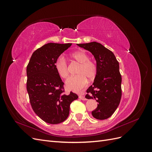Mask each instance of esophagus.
Wrapping results in <instances>:
<instances>
[{"instance_id": "esophagus-1", "label": "esophagus", "mask_w": 152, "mask_h": 152, "mask_svg": "<svg viewBox=\"0 0 152 152\" xmlns=\"http://www.w3.org/2000/svg\"><path fill=\"white\" fill-rule=\"evenodd\" d=\"M79 98H80V99H82V100H86V99H87L85 98V96H82V95H80V96H79Z\"/></svg>"}]
</instances>
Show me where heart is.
<instances>
[{"instance_id":"b5f03b06","label":"heart","mask_w":152,"mask_h":152,"mask_svg":"<svg viewBox=\"0 0 152 152\" xmlns=\"http://www.w3.org/2000/svg\"><path fill=\"white\" fill-rule=\"evenodd\" d=\"M72 58L80 64L75 77H70L66 82V87L73 91H80L87 84V79L93 80L98 73L97 64L89 59V55L84 50H79L72 54ZM54 67L58 74L63 79H67L70 75L68 63L62 56H59L55 61Z\"/></svg>"}]
</instances>
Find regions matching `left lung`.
<instances>
[{
    "instance_id": "left-lung-1",
    "label": "left lung",
    "mask_w": 152,
    "mask_h": 152,
    "mask_svg": "<svg viewBox=\"0 0 152 152\" xmlns=\"http://www.w3.org/2000/svg\"><path fill=\"white\" fill-rule=\"evenodd\" d=\"M77 45L90 51L96 59L98 73L93 85L86 91V98H94L98 103L92 115L98 120H104L112 115L121 99L122 77L119 63L111 50L98 42Z\"/></svg>"
}]
</instances>
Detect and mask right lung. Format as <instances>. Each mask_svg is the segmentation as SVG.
I'll use <instances>...</instances> for the list:
<instances>
[{
	"mask_svg": "<svg viewBox=\"0 0 152 152\" xmlns=\"http://www.w3.org/2000/svg\"><path fill=\"white\" fill-rule=\"evenodd\" d=\"M72 44L48 43L32 54L26 67V89L34 112L44 122L57 124L69 115L75 93L64 94V82L56 71L54 63Z\"/></svg>",
	"mask_w": 152,
	"mask_h": 152,
	"instance_id": "right-lung-1",
	"label": "right lung"
}]
</instances>
